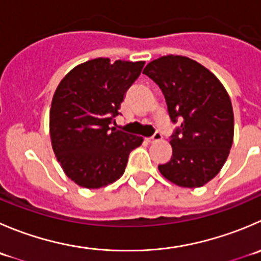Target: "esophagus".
<instances>
[{
  "mask_svg": "<svg viewBox=\"0 0 261 261\" xmlns=\"http://www.w3.org/2000/svg\"><path fill=\"white\" fill-rule=\"evenodd\" d=\"M161 139H162V134L159 133V131H155V133H154V135L150 136V138H148L146 140H148L149 143H154V141H158V140H161Z\"/></svg>",
  "mask_w": 261,
  "mask_h": 261,
  "instance_id": "34e87169",
  "label": "esophagus"
}]
</instances>
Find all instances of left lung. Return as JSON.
Returning a JSON list of instances; mask_svg holds the SVG:
<instances>
[{"label": "left lung", "instance_id": "obj_1", "mask_svg": "<svg viewBox=\"0 0 261 261\" xmlns=\"http://www.w3.org/2000/svg\"><path fill=\"white\" fill-rule=\"evenodd\" d=\"M166 98L171 122L172 156L158 169L182 187H201L218 174L233 141V111L222 83L204 66L184 56H163L146 65Z\"/></svg>", "mask_w": 261, "mask_h": 261}]
</instances>
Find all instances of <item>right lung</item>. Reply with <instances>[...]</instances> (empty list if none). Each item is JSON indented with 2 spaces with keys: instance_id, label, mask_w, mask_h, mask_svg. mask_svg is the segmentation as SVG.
<instances>
[{
  "instance_id": "1",
  "label": "right lung",
  "mask_w": 261,
  "mask_h": 261,
  "mask_svg": "<svg viewBox=\"0 0 261 261\" xmlns=\"http://www.w3.org/2000/svg\"><path fill=\"white\" fill-rule=\"evenodd\" d=\"M144 63L95 58L74 67L56 89L49 111L52 148L79 186L99 189L117 181L128 154L143 143L110 126Z\"/></svg>"
}]
</instances>
